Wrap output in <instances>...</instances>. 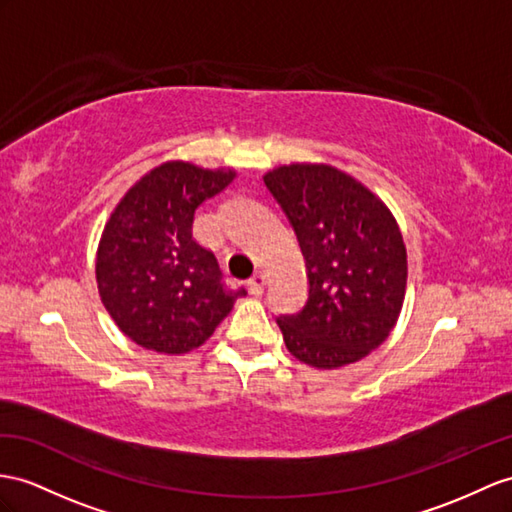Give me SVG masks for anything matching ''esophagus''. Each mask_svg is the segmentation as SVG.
Here are the masks:
<instances>
[{
    "label": "esophagus",
    "instance_id": "obj_1",
    "mask_svg": "<svg viewBox=\"0 0 512 512\" xmlns=\"http://www.w3.org/2000/svg\"><path fill=\"white\" fill-rule=\"evenodd\" d=\"M265 284H267V276L263 271H256L252 278H249V282H247V286H249V291H252L254 295H260L265 291Z\"/></svg>",
    "mask_w": 512,
    "mask_h": 512
}]
</instances>
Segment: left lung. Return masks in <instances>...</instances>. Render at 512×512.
Returning <instances> with one entry per match:
<instances>
[{
  "mask_svg": "<svg viewBox=\"0 0 512 512\" xmlns=\"http://www.w3.org/2000/svg\"><path fill=\"white\" fill-rule=\"evenodd\" d=\"M265 184L306 260V306L278 317L286 350L317 369L356 363L400 317L408 276L400 226L380 197L330 165H282Z\"/></svg>",
  "mask_w": 512,
  "mask_h": 512,
  "instance_id": "1",
  "label": "left lung"
}]
</instances>
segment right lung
Listing matches in <instances>:
<instances>
[{"mask_svg": "<svg viewBox=\"0 0 512 512\" xmlns=\"http://www.w3.org/2000/svg\"><path fill=\"white\" fill-rule=\"evenodd\" d=\"M234 176V169L162 162L106 221L95 260L99 297L117 328L145 350H195L245 295L223 284L215 254L193 239L195 210Z\"/></svg>", "mask_w": 512, "mask_h": 512, "instance_id": "add662e5", "label": "right lung"}]
</instances>
